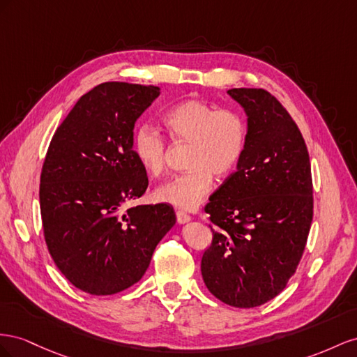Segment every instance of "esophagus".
<instances>
[{
    "label": "esophagus",
    "mask_w": 357,
    "mask_h": 357,
    "mask_svg": "<svg viewBox=\"0 0 357 357\" xmlns=\"http://www.w3.org/2000/svg\"><path fill=\"white\" fill-rule=\"evenodd\" d=\"M191 220V217L188 215L187 212H184V211H176V221L179 222V224H184V222H188Z\"/></svg>",
    "instance_id": "1"
}]
</instances>
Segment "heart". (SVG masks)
Instances as JSON below:
<instances>
[{
    "label": "heart",
    "mask_w": 357,
    "mask_h": 357,
    "mask_svg": "<svg viewBox=\"0 0 357 357\" xmlns=\"http://www.w3.org/2000/svg\"><path fill=\"white\" fill-rule=\"evenodd\" d=\"M162 124L173 139L190 144V170L162 182L154 196L172 206L191 209L211 191L212 173L226 178L238 167L247 149L248 122L236 109H217L203 100L190 98L172 106L162 116ZM131 152L152 176L166 169V140L154 128L142 126L135 130Z\"/></svg>",
    "instance_id": "1"
}]
</instances>
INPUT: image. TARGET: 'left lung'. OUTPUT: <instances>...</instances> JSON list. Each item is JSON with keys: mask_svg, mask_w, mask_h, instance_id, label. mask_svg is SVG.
<instances>
[{"mask_svg": "<svg viewBox=\"0 0 357 357\" xmlns=\"http://www.w3.org/2000/svg\"><path fill=\"white\" fill-rule=\"evenodd\" d=\"M227 93L248 115L247 149L238 170L209 197L212 242L202 277L217 299L254 308L286 289L312 222V178L296 122L261 88Z\"/></svg>", "mask_w": 357, "mask_h": 357, "instance_id": "8db88e82", "label": "left lung"}]
</instances>
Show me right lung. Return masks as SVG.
Instances as JSON below:
<instances>
[{
  "label": "right lung",
  "instance_id": "right-lung-1",
  "mask_svg": "<svg viewBox=\"0 0 357 357\" xmlns=\"http://www.w3.org/2000/svg\"><path fill=\"white\" fill-rule=\"evenodd\" d=\"M158 96V86L100 84L77 100L49 144L40 176L45 241L61 273L85 293L105 296L136 284L176 221L166 203L124 211L148 188L131 136Z\"/></svg>",
  "mask_w": 357,
  "mask_h": 357
}]
</instances>
